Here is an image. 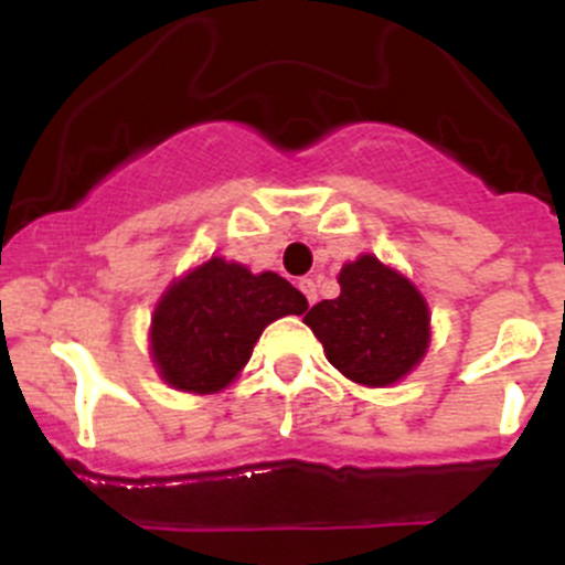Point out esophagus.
Returning a JSON list of instances; mask_svg holds the SVG:
<instances>
[{"label": "esophagus", "instance_id": "1", "mask_svg": "<svg viewBox=\"0 0 565 565\" xmlns=\"http://www.w3.org/2000/svg\"><path fill=\"white\" fill-rule=\"evenodd\" d=\"M298 287H300V292L306 295V300L315 306L317 303V281H315V278H300Z\"/></svg>", "mask_w": 565, "mask_h": 565}]
</instances>
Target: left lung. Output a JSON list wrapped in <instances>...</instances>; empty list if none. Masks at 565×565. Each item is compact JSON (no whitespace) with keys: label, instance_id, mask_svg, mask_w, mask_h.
<instances>
[{"label":"left lung","instance_id":"obj_1","mask_svg":"<svg viewBox=\"0 0 565 565\" xmlns=\"http://www.w3.org/2000/svg\"><path fill=\"white\" fill-rule=\"evenodd\" d=\"M339 284V298L317 303L306 324L322 341L328 361L352 383L372 388L396 383L429 347L424 298L372 254L341 267Z\"/></svg>","mask_w":565,"mask_h":565}]
</instances>
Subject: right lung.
Returning <instances> with one entry per match:
<instances>
[{
  "label": "right lung",
  "mask_w": 565,
  "mask_h": 565,
  "mask_svg": "<svg viewBox=\"0 0 565 565\" xmlns=\"http://www.w3.org/2000/svg\"><path fill=\"white\" fill-rule=\"evenodd\" d=\"M309 300L278 273H254L213 256L172 284L152 317V358L177 391L215 393L248 363L262 330L303 315Z\"/></svg>",
  "instance_id": "obj_1"
}]
</instances>
